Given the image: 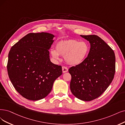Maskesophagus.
I'll use <instances>...</instances> for the list:
<instances>
[{"instance_id":"34e87169","label":"esophagus","mask_w":125,"mask_h":125,"mask_svg":"<svg viewBox=\"0 0 125 125\" xmlns=\"http://www.w3.org/2000/svg\"><path fill=\"white\" fill-rule=\"evenodd\" d=\"M62 72H63V73L67 72H68V68L65 66H63L62 67Z\"/></svg>"}]
</instances>
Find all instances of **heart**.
Instances as JSON below:
<instances>
[{"instance_id":"1","label":"heart","mask_w":125,"mask_h":125,"mask_svg":"<svg viewBox=\"0 0 125 125\" xmlns=\"http://www.w3.org/2000/svg\"><path fill=\"white\" fill-rule=\"evenodd\" d=\"M55 48V50H51L52 56L59 60V55H61L64 57L66 63L71 65H77L82 63L89 52V47L87 43L76 40L60 41Z\"/></svg>"}]
</instances>
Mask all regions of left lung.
<instances>
[{"instance_id": "8db88e82", "label": "left lung", "mask_w": 125, "mask_h": 125, "mask_svg": "<svg viewBox=\"0 0 125 125\" xmlns=\"http://www.w3.org/2000/svg\"><path fill=\"white\" fill-rule=\"evenodd\" d=\"M80 36L89 42L91 48L83 62L69 69L70 89L76 97L88 101L98 98L112 82L115 56L112 48L98 36Z\"/></svg>"}]
</instances>
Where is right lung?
Masks as SVG:
<instances>
[{
    "label": "right lung",
    "mask_w": 125,
    "mask_h": 125,
    "mask_svg": "<svg viewBox=\"0 0 125 125\" xmlns=\"http://www.w3.org/2000/svg\"><path fill=\"white\" fill-rule=\"evenodd\" d=\"M54 35L30 33L11 47L7 70L13 86L24 98L39 100L51 92L54 81L62 74V66L50 61L49 50Z\"/></svg>",
    "instance_id": "right-lung-1"
}]
</instances>
